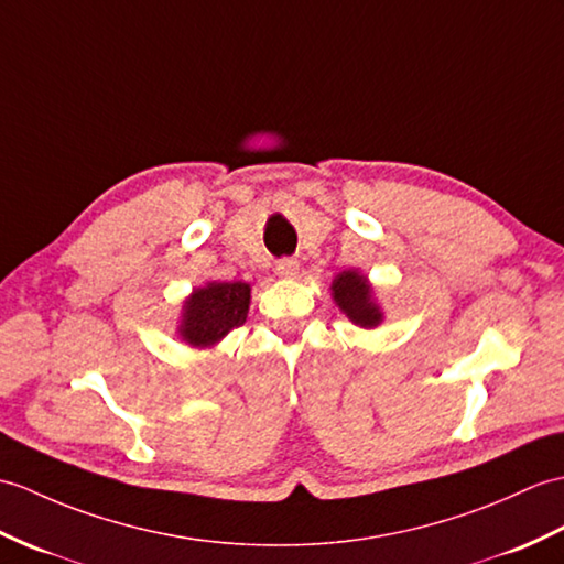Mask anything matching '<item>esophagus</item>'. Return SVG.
<instances>
[{
	"label": "esophagus",
	"mask_w": 564,
	"mask_h": 564,
	"mask_svg": "<svg viewBox=\"0 0 564 564\" xmlns=\"http://www.w3.org/2000/svg\"><path fill=\"white\" fill-rule=\"evenodd\" d=\"M276 273L283 279H293L297 273V261L291 259V257H283L276 261Z\"/></svg>",
	"instance_id": "esophagus-1"
}]
</instances>
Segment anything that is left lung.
Returning <instances> with one entry per match:
<instances>
[{
	"instance_id": "8db88e82",
	"label": "left lung",
	"mask_w": 564,
	"mask_h": 564,
	"mask_svg": "<svg viewBox=\"0 0 564 564\" xmlns=\"http://www.w3.org/2000/svg\"><path fill=\"white\" fill-rule=\"evenodd\" d=\"M332 295L338 310H341L352 324L362 326V329H372V326L382 324L384 314L375 303L372 285L358 269L338 273L332 283Z\"/></svg>"
}]
</instances>
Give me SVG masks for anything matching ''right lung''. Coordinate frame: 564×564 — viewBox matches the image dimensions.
I'll use <instances>...</instances> for the list:
<instances>
[{"mask_svg":"<svg viewBox=\"0 0 564 564\" xmlns=\"http://www.w3.org/2000/svg\"><path fill=\"white\" fill-rule=\"evenodd\" d=\"M250 283L208 281L194 288L182 305L177 334L194 348H212L235 326H242L250 310Z\"/></svg>","mask_w":564,"mask_h":564,"instance_id":"add662e5","label":"right lung"}]
</instances>
